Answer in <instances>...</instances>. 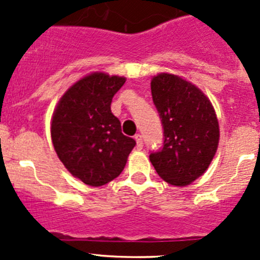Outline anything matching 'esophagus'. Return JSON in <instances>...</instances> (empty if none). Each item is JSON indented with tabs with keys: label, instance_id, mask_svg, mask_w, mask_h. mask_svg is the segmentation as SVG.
Returning <instances> with one entry per match:
<instances>
[{
	"label": "esophagus",
	"instance_id": "esophagus-1",
	"mask_svg": "<svg viewBox=\"0 0 260 260\" xmlns=\"http://www.w3.org/2000/svg\"><path fill=\"white\" fill-rule=\"evenodd\" d=\"M135 140L137 142V148L138 149H142L143 148V138L141 135H136L135 136Z\"/></svg>",
	"mask_w": 260,
	"mask_h": 260
}]
</instances>
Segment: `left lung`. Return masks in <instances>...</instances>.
I'll return each instance as SVG.
<instances>
[{
	"instance_id": "8db88e82",
	"label": "left lung",
	"mask_w": 260,
	"mask_h": 260,
	"mask_svg": "<svg viewBox=\"0 0 260 260\" xmlns=\"http://www.w3.org/2000/svg\"><path fill=\"white\" fill-rule=\"evenodd\" d=\"M152 99L164 127V147L149 161L170 185H190L211 164L219 145V122L208 96L174 74L152 78Z\"/></svg>"
}]
</instances>
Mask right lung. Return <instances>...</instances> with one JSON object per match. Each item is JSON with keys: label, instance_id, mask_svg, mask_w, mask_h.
Instances as JSON below:
<instances>
[{"label": "right lung", "instance_id": "add662e5", "mask_svg": "<svg viewBox=\"0 0 260 260\" xmlns=\"http://www.w3.org/2000/svg\"><path fill=\"white\" fill-rule=\"evenodd\" d=\"M124 83L123 77L91 73L65 91L52 114L51 140L57 157L89 186H103L119 176L136 146L111 111L112 99Z\"/></svg>", "mask_w": 260, "mask_h": 260}]
</instances>
